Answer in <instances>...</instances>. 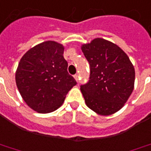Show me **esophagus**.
Returning <instances> with one entry per match:
<instances>
[{
    "label": "esophagus",
    "mask_w": 151,
    "mask_h": 151,
    "mask_svg": "<svg viewBox=\"0 0 151 151\" xmlns=\"http://www.w3.org/2000/svg\"><path fill=\"white\" fill-rule=\"evenodd\" d=\"M73 77H74V78H75L76 81L78 82V74H75Z\"/></svg>",
    "instance_id": "34e87169"
}]
</instances>
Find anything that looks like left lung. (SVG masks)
Instances as JSON below:
<instances>
[{
    "label": "left lung",
    "mask_w": 151,
    "mask_h": 151,
    "mask_svg": "<svg viewBox=\"0 0 151 151\" xmlns=\"http://www.w3.org/2000/svg\"><path fill=\"white\" fill-rule=\"evenodd\" d=\"M81 50L90 64L88 83L80 88L86 105L101 116L114 114L133 92L132 63L119 46L101 38L84 44Z\"/></svg>",
    "instance_id": "1"
}]
</instances>
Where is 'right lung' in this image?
<instances>
[{"label":"right lung","instance_id":"add662e5","mask_svg":"<svg viewBox=\"0 0 151 151\" xmlns=\"http://www.w3.org/2000/svg\"><path fill=\"white\" fill-rule=\"evenodd\" d=\"M64 47L45 41L29 50L15 72L17 88L25 103L39 113H50L61 106L75 79L68 73Z\"/></svg>","mask_w":151,"mask_h":151}]
</instances>
